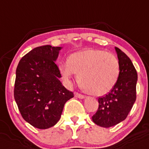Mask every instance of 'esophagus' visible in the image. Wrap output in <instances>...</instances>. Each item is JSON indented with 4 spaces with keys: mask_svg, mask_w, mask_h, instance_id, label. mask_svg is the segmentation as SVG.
Listing matches in <instances>:
<instances>
[{
    "mask_svg": "<svg viewBox=\"0 0 149 149\" xmlns=\"http://www.w3.org/2000/svg\"><path fill=\"white\" fill-rule=\"evenodd\" d=\"M74 97H77V98H79V99H84L85 97H86L84 95L81 94V93H77V92H74Z\"/></svg>",
    "mask_w": 149,
    "mask_h": 149,
    "instance_id": "esophagus-1",
    "label": "esophagus"
}]
</instances>
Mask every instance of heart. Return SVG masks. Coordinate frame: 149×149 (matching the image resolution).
Here are the masks:
<instances>
[{
  "instance_id": "obj_1",
  "label": "heart",
  "mask_w": 149,
  "mask_h": 149,
  "mask_svg": "<svg viewBox=\"0 0 149 149\" xmlns=\"http://www.w3.org/2000/svg\"><path fill=\"white\" fill-rule=\"evenodd\" d=\"M62 77L70 82L74 73L87 93L103 96L114 88L120 74V63L114 55L102 49H88L71 55L60 66Z\"/></svg>"
}]
</instances>
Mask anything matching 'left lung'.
<instances>
[{"mask_svg": "<svg viewBox=\"0 0 149 149\" xmlns=\"http://www.w3.org/2000/svg\"><path fill=\"white\" fill-rule=\"evenodd\" d=\"M120 63V74L113 89L99 97V107L92 121L100 127H113L126 119L136 100L137 74L130 58L115 47Z\"/></svg>", "mask_w": 149, "mask_h": 149, "instance_id": "1", "label": "left lung"}]
</instances>
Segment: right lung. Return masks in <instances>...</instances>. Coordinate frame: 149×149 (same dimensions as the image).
<instances>
[{
	"mask_svg": "<svg viewBox=\"0 0 149 149\" xmlns=\"http://www.w3.org/2000/svg\"><path fill=\"white\" fill-rule=\"evenodd\" d=\"M61 47L44 45L30 51L16 70L14 97L21 116L36 128L57 124L66 102L74 93L62 85L56 61Z\"/></svg>",
	"mask_w": 149,
	"mask_h": 149,
	"instance_id": "obj_1",
	"label": "right lung"
}]
</instances>
